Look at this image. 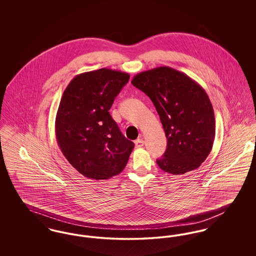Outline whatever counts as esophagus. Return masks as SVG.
<instances>
[{
    "mask_svg": "<svg viewBox=\"0 0 256 256\" xmlns=\"http://www.w3.org/2000/svg\"><path fill=\"white\" fill-rule=\"evenodd\" d=\"M135 146L136 148H141V146H144V140L143 139H137L135 140Z\"/></svg>",
    "mask_w": 256,
    "mask_h": 256,
    "instance_id": "obj_1",
    "label": "esophagus"
}]
</instances>
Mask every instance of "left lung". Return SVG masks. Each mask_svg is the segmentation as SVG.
Segmentation results:
<instances>
[{
    "instance_id": "obj_1",
    "label": "left lung",
    "mask_w": 256,
    "mask_h": 256,
    "mask_svg": "<svg viewBox=\"0 0 256 256\" xmlns=\"http://www.w3.org/2000/svg\"><path fill=\"white\" fill-rule=\"evenodd\" d=\"M132 86L154 102L167 137V148L156 160L172 174L196 170L210 154L215 116L204 89L187 74L168 66L135 74Z\"/></svg>"
}]
</instances>
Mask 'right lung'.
<instances>
[{
    "mask_svg": "<svg viewBox=\"0 0 256 256\" xmlns=\"http://www.w3.org/2000/svg\"><path fill=\"white\" fill-rule=\"evenodd\" d=\"M128 80V73L102 68L76 74L63 92L56 117V141L69 163L87 178L119 174L134 150V142L108 112Z\"/></svg>",
    "mask_w": 256,
    "mask_h": 256,
    "instance_id": "obj_1",
    "label": "right lung"
}]
</instances>
